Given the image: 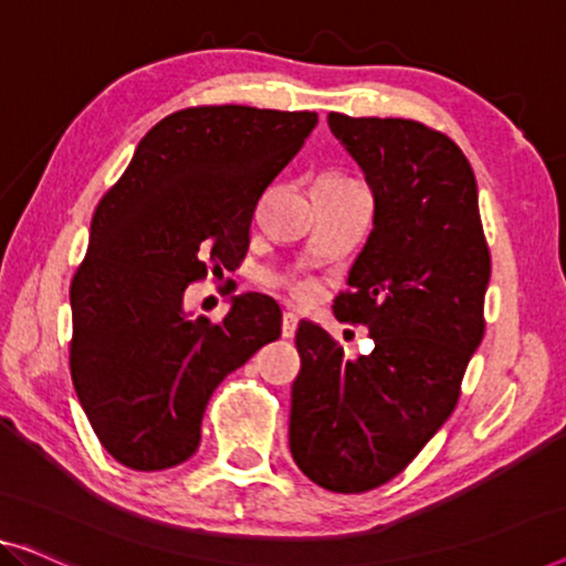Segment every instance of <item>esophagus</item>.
<instances>
[{"instance_id":"esophagus-1","label":"esophagus","mask_w":566,"mask_h":566,"mask_svg":"<svg viewBox=\"0 0 566 566\" xmlns=\"http://www.w3.org/2000/svg\"><path fill=\"white\" fill-rule=\"evenodd\" d=\"M297 323H300V317L294 315V312H284V315H282V335L292 337L294 331H297Z\"/></svg>"}]
</instances>
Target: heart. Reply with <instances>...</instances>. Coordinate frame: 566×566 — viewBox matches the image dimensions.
Segmentation results:
<instances>
[{
    "label": "heart",
    "instance_id": "1",
    "mask_svg": "<svg viewBox=\"0 0 566 566\" xmlns=\"http://www.w3.org/2000/svg\"><path fill=\"white\" fill-rule=\"evenodd\" d=\"M331 180H348V177H331ZM348 182H353V180H348ZM292 290H294V294H297V297H302V300L312 297V286H310V284H305V282L294 284Z\"/></svg>",
    "mask_w": 566,
    "mask_h": 566
}]
</instances>
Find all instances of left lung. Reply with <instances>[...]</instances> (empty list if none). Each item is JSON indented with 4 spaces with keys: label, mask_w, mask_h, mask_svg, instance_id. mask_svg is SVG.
Masks as SVG:
<instances>
[{
    "label": "left lung",
    "mask_w": 566,
    "mask_h": 566,
    "mask_svg": "<svg viewBox=\"0 0 566 566\" xmlns=\"http://www.w3.org/2000/svg\"><path fill=\"white\" fill-rule=\"evenodd\" d=\"M374 192V231L335 300L340 323L366 325L358 360L302 319L290 450L312 483L366 493L417 458L458 407L485 333L491 251L468 157L411 119L327 116Z\"/></svg>",
    "instance_id": "1"
}]
</instances>
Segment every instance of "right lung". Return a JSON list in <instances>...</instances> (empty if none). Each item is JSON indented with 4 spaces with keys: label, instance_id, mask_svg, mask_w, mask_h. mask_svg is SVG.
I'll use <instances>...</instances> for the list:
<instances>
[{
    "label": "right lung",
    "instance_id": "1",
    "mask_svg": "<svg viewBox=\"0 0 566 566\" xmlns=\"http://www.w3.org/2000/svg\"><path fill=\"white\" fill-rule=\"evenodd\" d=\"M315 112L192 106L151 126L101 198L71 282L75 394L101 444L142 472L198 450L216 386L282 335L259 292L223 323L190 319L188 284L247 256L256 202L315 129Z\"/></svg>",
    "mask_w": 566,
    "mask_h": 566
}]
</instances>
